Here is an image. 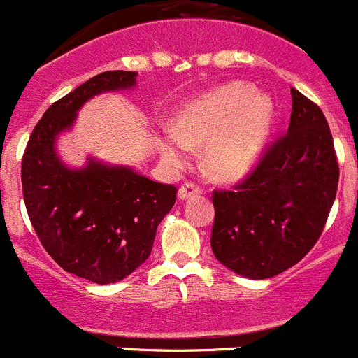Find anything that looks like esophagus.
<instances>
[{
  "instance_id": "34e87169",
  "label": "esophagus",
  "mask_w": 358,
  "mask_h": 358,
  "mask_svg": "<svg viewBox=\"0 0 358 358\" xmlns=\"http://www.w3.org/2000/svg\"><path fill=\"white\" fill-rule=\"evenodd\" d=\"M201 186H197L195 182H185V185L179 188V199H189V197H195V195H201Z\"/></svg>"
}]
</instances>
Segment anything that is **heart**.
<instances>
[{
	"label": "heart",
	"instance_id": "b5f03b06",
	"mask_svg": "<svg viewBox=\"0 0 358 358\" xmlns=\"http://www.w3.org/2000/svg\"><path fill=\"white\" fill-rule=\"evenodd\" d=\"M273 125V106L255 87L229 84L197 98L177 116V132L164 136V154L179 163L189 145L211 141L208 170L231 181L256 163Z\"/></svg>",
	"mask_w": 358,
	"mask_h": 358
}]
</instances>
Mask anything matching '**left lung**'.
<instances>
[{
  "label": "left lung",
  "instance_id": "left-lung-1",
  "mask_svg": "<svg viewBox=\"0 0 358 358\" xmlns=\"http://www.w3.org/2000/svg\"><path fill=\"white\" fill-rule=\"evenodd\" d=\"M292 93L289 131L265 145L255 169L215 189L211 249L236 274L265 280L314 248L334 206L339 163L321 107Z\"/></svg>",
  "mask_w": 358,
  "mask_h": 358
}]
</instances>
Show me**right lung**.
I'll return each mask as SVG.
<instances>
[{
	"instance_id": "right-lung-1",
	"label": "right lung",
	"mask_w": 358,
	"mask_h": 358,
	"mask_svg": "<svg viewBox=\"0 0 358 358\" xmlns=\"http://www.w3.org/2000/svg\"><path fill=\"white\" fill-rule=\"evenodd\" d=\"M136 75L103 71L52 103L21 163L24 206L43 248L66 273L100 285L123 280L147 260L177 188L93 159L80 170L68 169L57 157L55 140L84 102L103 91L129 90Z\"/></svg>"
}]
</instances>
